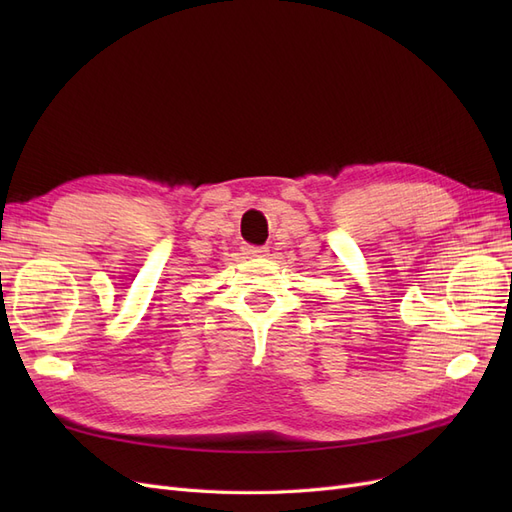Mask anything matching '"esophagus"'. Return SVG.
<instances>
[{
  "instance_id": "1",
  "label": "esophagus",
  "mask_w": 512,
  "mask_h": 512,
  "mask_svg": "<svg viewBox=\"0 0 512 512\" xmlns=\"http://www.w3.org/2000/svg\"><path fill=\"white\" fill-rule=\"evenodd\" d=\"M269 252V247L265 245H243V254L247 256H265Z\"/></svg>"
}]
</instances>
